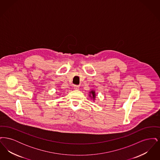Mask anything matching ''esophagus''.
I'll use <instances>...</instances> for the list:
<instances>
[{
  "label": "esophagus",
  "mask_w": 160,
  "mask_h": 160,
  "mask_svg": "<svg viewBox=\"0 0 160 160\" xmlns=\"http://www.w3.org/2000/svg\"><path fill=\"white\" fill-rule=\"evenodd\" d=\"M74 89L75 90H78V89H79V86H78V85H74Z\"/></svg>",
  "instance_id": "34e87169"
}]
</instances>
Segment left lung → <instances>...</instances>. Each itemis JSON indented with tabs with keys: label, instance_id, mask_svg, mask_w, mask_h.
Instances as JSON below:
<instances>
[{
	"label": "left lung",
	"instance_id": "left-lung-1",
	"mask_svg": "<svg viewBox=\"0 0 160 160\" xmlns=\"http://www.w3.org/2000/svg\"><path fill=\"white\" fill-rule=\"evenodd\" d=\"M89 93H90V94H89V97H91V98H92V99L94 100L95 98V96H96V95H95V92L92 90V91L90 92Z\"/></svg>",
	"mask_w": 160,
	"mask_h": 160
}]
</instances>
